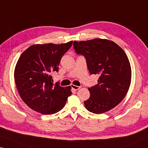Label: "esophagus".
<instances>
[{"instance_id": "esophagus-1", "label": "esophagus", "mask_w": 148, "mask_h": 148, "mask_svg": "<svg viewBox=\"0 0 148 148\" xmlns=\"http://www.w3.org/2000/svg\"><path fill=\"white\" fill-rule=\"evenodd\" d=\"M71 88H72V90L76 91V90H79V89L81 87H80V86H75V85H73V84H72V85H71Z\"/></svg>"}]
</instances>
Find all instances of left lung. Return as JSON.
<instances>
[{"label":"left lung","instance_id":"8db88e82","mask_svg":"<svg viewBox=\"0 0 148 148\" xmlns=\"http://www.w3.org/2000/svg\"><path fill=\"white\" fill-rule=\"evenodd\" d=\"M77 55L86 58L91 74L99 76L97 84L88 89L90 97L84 101L89 111L101 114L113 109L127 93L131 82V68L126 53L107 39L74 41Z\"/></svg>","mask_w":148,"mask_h":148}]
</instances>
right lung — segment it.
<instances>
[{
  "label": "right lung",
  "mask_w": 148,
  "mask_h": 148,
  "mask_svg": "<svg viewBox=\"0 0 148 148\" xmlns=\"http://www.w3.org/2000/svg\"><path fill=\"white\" fill-rule=\"evenodd\" d=\"M72 44V41L60 45H34L20 55L14 70L15 82L22 99L32 109L52 114L64 107L72 94L70 86L54 85L52 74L58 71L60 60Z\"/></svg>",
  "instance_id": "right-lung-1"
}]
</instances>
